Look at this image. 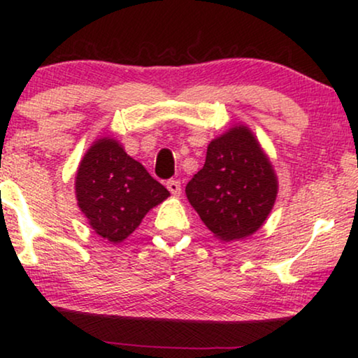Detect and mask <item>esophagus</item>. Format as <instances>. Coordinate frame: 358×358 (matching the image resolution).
Masks as SVG:
<instances>
[{
  "mask_svg": "<svg viewBox=\"0 0 358 358\" xmlns=\"http://www.w3.org/2000/svg\"><path fill=\"white\" fill-rule=\"evenodd\" d=\"M166 187L173 195H180V182L178 179H169L168 182H166Z\"/></svg>",
  "mask_w": 358,
  "mask_h": 358,
  "instance_id": "1",
  "label": "esophagus"
}]
</instances>
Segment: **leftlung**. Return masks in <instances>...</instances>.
I'll return each mask as SVG.
<instances>
[{"label":"left lung","instance_id":"left-lung-1","mask_svg":"<svg viewBox=\"0 0 358 358\" xmlns=\"http://www.w3.org/2000/svg\"><path fill=\"white\" fill-rule=\"evenodd\" d=\"M199 217L223 241L257 231L277 197V178L246 127H234L208 145L203 168L185 185Z\"/></svg>","mask_w":358,"mask_h":358}]
</instances>
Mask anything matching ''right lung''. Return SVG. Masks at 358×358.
<instances>
[{
	"label": "right lung",
	"instance_id": "add662e5",
	"mask_svg": "<svg viewBox=\"0 0 358 358\" xmlns=\"http://www.w3.org/2000/svg\"><path fill=\"white\" fill-rule=\"evenodd\" d=\"M166 197L168 189L115 140L96 141L78 168V205L92 229L110 243L130 236L148 210Z\"/></svg>",
	"mask_w": 358,
	"mask_h": 358
}]
</instances>
